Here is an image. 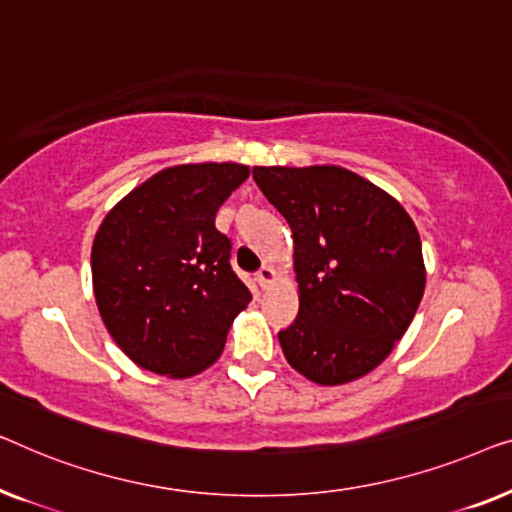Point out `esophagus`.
Segmentation results:
<instances>
[{"instance_id": "obj_1", "label": "esophagus", "mask_w": 512, "mask_h": 512, "mask_svg": "<svg viewBox=\"0 0 512 512\" xmlns=\"http://www.w3.org/2000/svg\"><path fill=\"white\" fill-rule=\"evenodd\" d=\"M257 283L262 285V287H269L273 280H276V269H273V266H269V264H264L262 269L257 271Z\"/></svg>"}]
</instances>
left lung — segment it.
<instances>
[{
	"instance_id": "obj_1",
	"label": "left lung",
	"mask_w": 512,
	"mask_h": 512,
	"mask_svg": "<svg viewBox=\"0 0 512 512\" xmlns=\"http://www.w3.org/2000/svg\"><path fill=\"white\" fill-rule=\"evenodd\" d=\"M253 178L294 236L299 315L278 331L285 359L318 385L366 376L422 301L415 222L385 190L334 164L255 167Z\"/></svg>"
}]
</instances>
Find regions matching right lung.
<instances>
[{
	"label": "right lung",
	"mask_w": 512,
	"mask_h": 512,
	"mask_svg": "<svg viewBox=\"0 0 512 512\" xmlns=\"http://www.w3.org/2000/svg\"><path fill=\"white\" fill-rule=\"evenodd\" d=\"M246 164H178L115 204L92 243V287L118 348L141 369L190 378L225 348L250 290L232 271L215 213Z\"/></svg>",
	"instance_id": "add662e5"
}]
</instances>
